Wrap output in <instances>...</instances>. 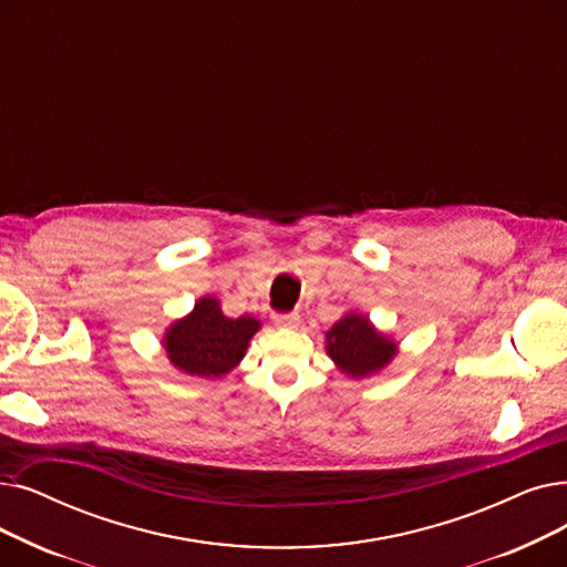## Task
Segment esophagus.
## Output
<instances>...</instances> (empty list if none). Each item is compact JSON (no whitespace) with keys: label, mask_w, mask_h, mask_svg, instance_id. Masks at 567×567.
<instances>
[{"label":"esophagus","mask_w":567,"mask_h":567,"mask_svg":"<svg viewBox=\"0 0 567 567\" xmlns=\"http://www.w3.org/2000/svg\"><path fill=\"white\" fill-rule=\"evenodd\" d=\"M274 319H276L278 327H297V324H299V312H297V310H291V312H276Z\"/></svg>","instance_id":"1"}]
</instances>
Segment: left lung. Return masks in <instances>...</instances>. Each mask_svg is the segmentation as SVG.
I'll return each instance as SVG.
<instances>
[{"label":"left lung","instance_id":"obj_1","mask_svg":"<svg viewBox=\"0 0 567 567\" xmlns=\"http://www.w3.org/2000/svg\"><path fill=\"white\" fill-rule=\"evenodd\" d=\"M327 352L352 378L371 375L396 354V344L380 336L361 315H348L327 333Z\"/></svg>","mask_w":567,"mask_h":567}]
</instances>
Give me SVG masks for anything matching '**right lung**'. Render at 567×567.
Returning a JSON list of instances; mask_svg holds the SVG:
<instances>
[{
    "instance_id": "right-lung-1",
    "label": "right lung",
    "mask_w": 567,
    "mask_h": 567,
    "mask_svg": "<svg viewBox=\"0 0 567 567\" xmlns=\"http://www.w3.org/2000/svg\"><path fill=\"white\" fill-rule=\"evenodd\" d=\"M255 317H225L215 299H202L194 312L168 329L166 354L183 373L219 378L238 365L250 338L257 333Z\"/></svg>"
}]
</instances>
